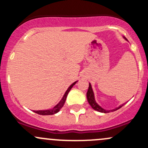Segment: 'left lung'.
Returning a JSON list of instances; mask_svg holds the SVG:
<instances>
[{"label":"left lung","mask_w":148,"mask_h":148,"mask_svg":"<svg viewBox=\"0 0 148 148\" xmlns=\"http://www.w3.org/2000/svg\"><path fill=\"white\" fill-rule=\"evenodd\" d=\"M86 97H87V100L89 104H90L91 107L94 109V110H97L98 112H103V113H107V112H114L116 111V110H119V109L121 108L122 106L124 105L125 104H122V105L120 106L119 107H117V108L114 109V110H106L102 108L99 105H98L97 103L96 102L95 99V96H94V92L93 90H92V86H91V84L89 83V89H88L87 91V93H86Z\"/></svg>","instance_id":"obj_1"}]
</instances>
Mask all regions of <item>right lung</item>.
Here are the masks:
<instances>
[{
	"label": "right lung",
	"mask_w": 148,
	"mask_h": 148,
	"mask_svg": "<svg viewBox=\"0 0 148 148\" xmlns=\"http://www.w3.org/2000/svg\"><path fill=\"white\" fill-rule=\"evenodd\" d=\"M76 82H75L73 83L72 84H71V86H70L68 88V89H67L66 92H65L64 95V97H63V98L62 99V100L59 102V104H56V105L53 108H52L51 110H38V111H34V112L37 113V114H41V115H51V114H56V113H57L58 112H59V110H60L62 108V107L64 106V104L66 99V97H67V95H68L69 92V91L71 90V89L72 88V86H74V84H75Z\"/></svg>",
	"instance_id": "add662e5"
}]
</instances>
